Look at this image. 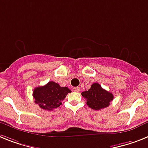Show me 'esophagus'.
Returning <instances> with one entry per match:
<instances>
[{"instance_id": "34e87169", "label": "esophagus", "mask_w": 148, "mask_h": 148, "mask_svg": "<svg viewBox=\"0 0 148 148\" xmlns=\"http://www.w3.org/2000/svg\"><path fill=\"white\" fill-rule=\"evenodd\" d=\"M73 91H75V92H79L80 91V88L79 87H75L73 88Z\"/></svg>"}]
</instances>
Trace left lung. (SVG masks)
<instances>
[{
  "mask_svg": "<svg viewBox=\"0 0 148 148\" xmlns=\"http://www.w3.org/2000/svg\"><path fill=\"white\" fill-rule=\"evenodd\" d=\"M83 97L86 99V103L90 108L99 110L107 107L113 100V95L102 88L100 84L94 83L88 91L82 92Z\"/></svg>",
  "mask_w": 148,
  "mask_h": 148,
  "instance_id": "left-lung-1",
  "label": "left lung"
}]
</instances>
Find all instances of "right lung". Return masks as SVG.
<instances>
[{
    "label": "right lung",
    "mask_w": 148,
    "mask_h": 148,
    "mask_svg": "<svg viewBox=\"0 0 148 148\" xmlns=\"http://www.w3.org/2000/svg\"><path fill=\"white\" fill-rule=\"evenodd\" d=\"M70 92L67 87H60L59 84L51 81L44 86L35 88L33 97L41 109L50 111L59 107L67 94Z\"/></svg>",
    "instance_id": "obj_1"
}]
</instances>
